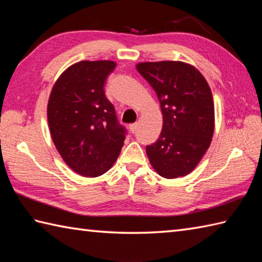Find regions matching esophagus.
I'll list each match as a JSON object with an SVG mask.
<instances>
[{"label": "esophagus", "instance_id": "obj_1", "mask_svg": "<svg viewBox=\"0 0 262 262\" xmlns=\"http://www.w3.org/2000/svg\"><path fill=\"white\" fill-rule=\"evenodd\" d=\"M137 122H135V124H130L129 125V130H130V133H133V134H134V133L137 130Z\"/></svg>", "mask_w": 262, "mask_h": 262}]
</instances>
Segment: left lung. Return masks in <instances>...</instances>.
I'll list each match as a JSON object with an SVG mask.
<instances>
[{"instance_id":"left-lung-1","label":"left lung","mask_w":262,"mask_h":262,"mask_svg":"<svg viewBox=\"0 0 262 262\" xmlns=\"http://www.w3.org/2000/svg\"><path fill=\"white\" fill-rule=\"evenodd\" d=\"M136 69L157 93L163 115L158 141L146 146L149 162L166 179L190 173L214 134V102L207 81L183 62H146Z\"/></svg>"}]
</instances>
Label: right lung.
<instances>
[{"mask_svg":"<svg viewBox=\"0 0 262 262\" xmlns=\"http://www.w3.org/2000/svg\"><path fill=\"white\" fill-rule=\"evenodd\" d=\"M115 68L113 60H82L58 77L49 97L53 142L65 163L81 176L103 174L124 145L126 129L103 89Z\"/></svg>","mask_w":262,"mask_h":262,"instance_id":"1","label":"right lung"}]
</instances>
